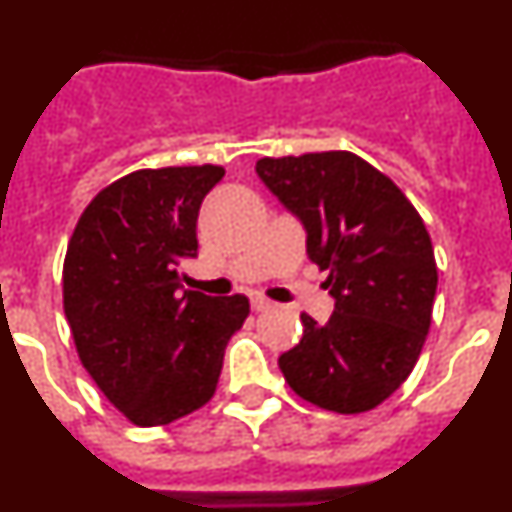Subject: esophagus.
I'll return each instance as SVG.
<instances>
[{
  "instance_id": "34e87169",
  "label": "esophagus",
  "mask_w": 512,
  "mask_h": 512,
  "mask_svg": "<svg viewBox=\"0 0 512 512\" xmlns=\"http://www.w3.org/2000/svg\"><path fill=\"white\" fill-rule=\"evenodd\" d=\"M251 305H253V310L256 312H266V310H274V302L271 300H266V297H261V295H256L251 300Z\"/></svg>"
}]
</instances>
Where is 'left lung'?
Returning <instances> with one entry per match:
<instances>
[{
  "mask_svg": "<svg viewBox=\"0 0 512 512\" xmlns=\"http://www.w3.org/2000/svg\"><path fill=\"white\" fill-rule=\"evenodd\" d=\"M256 174L307 230V256L336 300L325 325L279 356L302 400L356 415L413 372L431 328L438 269L431 235L390 176L348 151L259 158Z\"/></svg>",
  "mask_w": 512,
  "mask_h": 512,
  "instance_id": "obj_1",
  "label": "left lung"
}]
</instances>
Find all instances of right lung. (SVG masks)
Here are the masks:
<instances>
[{
	"instance_id": "right-lung-1",
	"label": "right lung",
	"mask_w": 512,
	"mask_h": 512,
	"mask_svg": "<svg viewBox=\"0 0 512 512\" xmlns=\"http://www.w3.org/2000/svg\"><path fill=\"white\" fill-rule=\"evenodd\" d=\"M215 164L140 169L87 205L63 259V312L76 354L133 425H166L212 400L246 295L182 289L197 215L223 179Z\"/></svg>"
}]
</instances>
